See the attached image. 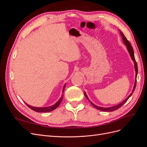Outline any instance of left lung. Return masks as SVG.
<instances>
[{
    "label": "left lung",
    "mask_w": 147,
    "mask_h": 147,
    "mask_svg": "<svg viewBox=\"0 0 147 147\" xmlns=\"http://www.w3.org/2000/svg\"><path fill=\"white\" fill-rule=\"evenodd\" d=\"M119 33H120V35H121L122 38H123V42H124V44H125V45H126V47H127V50H128L129 53V54H130V55H131V57L133 61H134V62L135 70H136V78L137 79V72H138V69H137V62L136 61L135 57H134V50H133L132 47L131 46L130 42L127 40V38H126V37L124 36V35L123 33L121 32V31H120V30H119ZM136 83H137V80H136V82H135V84H134V88H133V91L132 92L131 94L125 100H124V101H123L121 104H118V105H115V106L112 107L104 108V107H98V106H97V105H94V104L92 103V102H91V101H90V103H91V104L92 106H94L96 109H98V110H99L104 111V112H113V111H115V110H116L118 109L119 108L121 107V106H122L124 103H126V101L128 100V99L129 98V97H131V96L133 92L134 91V90H135V88H136ZM84 95H85V97H86V99H88L89 100L88 97V96H87V95H86V94L85 92H84Z\"/></svg>",
    "instance_id": "1"
}]
</instances>
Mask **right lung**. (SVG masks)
Masks as SVG:
<instances>
[{
    "mask_svg": "<svg viewBox=\"0 0 147 147\" xmlns=\"http://www.w3.org/2000/svg\"><path fill=\"white\" fill-rule=\"evenodd\" d=\"M65 86H64V90H63V92L64 91V88H65ZM63 96H62L61 97V99L57 101L56 103L54 105H52V106H49V107H32V106H30L28 104H27L26 103V104L27 105L28 107H29L32 109V110L35 111V112H51V111H53V110L56 109L57 107L59 106V105L60 104V103L62 101V99H63Z\"/></svg>",
    "mask_w": 147,
    "mask_h": 147,
    "instance_id": "add662e5",
    "label": "right lung"
}]
</instances>
